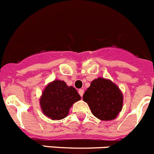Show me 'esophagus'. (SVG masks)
I'll use <instances>...</instances> for the list:
<instances>
[{
    "label": "esophagus",
    "mask_w": 154,
    "mask_h": 154,
    "mask_svg": "<svg viewBox=\"0 0 154 154\" xmlns=\"http://www.w3.org/2000/svg\"><path fill=\"white\" fill-rule=\"evenodd\" d=\"M79 95H80V96H83V94H84V89H79Z\"/></svg>",
    "instance_id": "obj_1"
}]
</instances>
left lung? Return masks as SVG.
<instances>
[{"mask_svg": "<svg viewBox=\"0 0 154 154\" xmlns=\"http://www.w3.org/2000/svg\"><path fill=\"white\" fill-rule=\"evenodd\" d=\"M91 112L103 121L116 119L123 109V95L119 87L107 79H94L83 95Z\"/></svg>", "mask_w": 154, "mask_h": 154, "instance_id": "left-lung-1", "label": "left lung"}]
</instances>
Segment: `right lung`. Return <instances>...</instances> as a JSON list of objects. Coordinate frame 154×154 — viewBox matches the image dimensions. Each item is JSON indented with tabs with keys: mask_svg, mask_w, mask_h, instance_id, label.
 I'll use <instances>...</instances> for the list:
<instances>
[{
	"mask_svg": "<svg viewBox=\"0 0 154 154\" xmlns=\"http://www.w3.org/2000/svg\"><path fill=\"white\" fill-rule=\"evenodd\" d=\"M80 99L81 96L74 87L55 79L46 85L39 103L42 113L52 120H59L69 115L72 106Z\"/></svg>",
	"mask_w": 154,
	"mask_h": 154,
	"instance_id": "add662e5",
	"label": "right lung"
}]
</instances>
